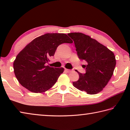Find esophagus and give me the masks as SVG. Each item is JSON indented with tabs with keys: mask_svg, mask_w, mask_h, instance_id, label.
Here are the masks:
<instances>
[{
	"mask_svg": "<svg viewBox=\"0 0 130 130\" xmlns=\"http://www.w3.org/2000/svg\"><path fill=\"white\" fill-rule=\"evenodd\" d=\"M65 70L67 72H68V73H70V72H71V71H72V70H71L67 69H65Z\"/></svg>",
	"mask_w": 130,
	"mask_h": 130,
	"instance_id": "1",
	"label": "esophagus"
}]
</instances>
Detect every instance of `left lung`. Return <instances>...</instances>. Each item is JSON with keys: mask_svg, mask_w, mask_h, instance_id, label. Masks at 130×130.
<instances>
[{"mask_svg": "<svg viewBox=\"0 0 130 130\" xmlns=\"http://www.w3.org/2000/svg\"><path fill=\"white\" fill-rule=\"evenodd\" d=\"M73 40L78 58L87 63L85 74L79 73L78 80L73 82L74 87L88 94H96L102 91L112 76L116 64L111 51L96 40L83 33L68 34Z\"/></svg>", "mask_w": 130, "mask_h": 130, "instance_id": "left-lung-1", "label": "left lung"}]
</instances>
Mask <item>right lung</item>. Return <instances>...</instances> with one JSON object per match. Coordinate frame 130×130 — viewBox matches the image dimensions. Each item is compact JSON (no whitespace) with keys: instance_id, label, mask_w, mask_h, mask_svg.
Listing matches in <instances>:
<instances>
[{"instance_id":"1","label":"right lung","mask_w":130,"mask_h":130,"mask_svg":"<svg viewBox=\"0 0 130 130\" xmlns=\"http://www.w3.org/2000/svg\"><path fill=\"white\" fill-rule=\"evenodd\" d=\"M63 43H73L65 34L48 33L36 38L17 56L14 71L20 84L32 92L41 93L55 85L64 71L63 67L46 66L57 47Z\"/></svg>"}]
</instances>
